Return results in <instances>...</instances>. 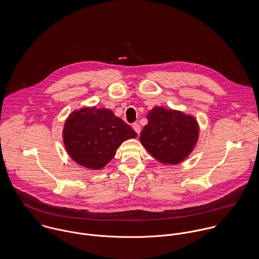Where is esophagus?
I'll list each match as a JSON object with an SVG mask.
<instances>
[{"label": "esophagus", "instance_id": "obj_1", "mask_svg": "<svg viewBox=\"0 0 259 259\" xmlns=\"http://www.w3.org/2000/svg\"><path fill=\"white\" fill-rule=\"evenodd\" d=\"M133 128L135 130V132H136L138 135L141 133V125H140L138 122L133 123Z\"/></svg>", "mask_w": 259, "mask_h": 259}]
</instances>
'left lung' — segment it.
Masks as SVG:
<instances>
[{
	"label": "left lung",
	"instance_id": "1",
	"mask_svg": "<svg viewBox=\"0 0 259 259\" xmlns=\"http://www.w3.org/2000/svg\"><path fill=\"white\" fill-rule=\"evenodd\" d=\"M148 120L140 139L149 153L163 163L184 160L197 141L196 120L181 111L159 107L149 111Z\"/></svg>",
	"mask_w": 259,
	"mask_h": 259
}]
</instances>
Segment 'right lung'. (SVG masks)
<instances>
[{"mask_svg":"<svg viewBox=\"0 0 259 259\" xmlns=\"http://www.w3.org/2000/svg\"><path fill=\"white\" fill-rule=\"evenodd\" d=\"M64 143L78 164L100 169L115 155L122 142L136 138V132L106 109L84 108L74 111L66 120Z\"/></svg>","mask_w":259,"mask_h":259,"instance_id":"obj_1","label":"right lung"}]
</instances>
